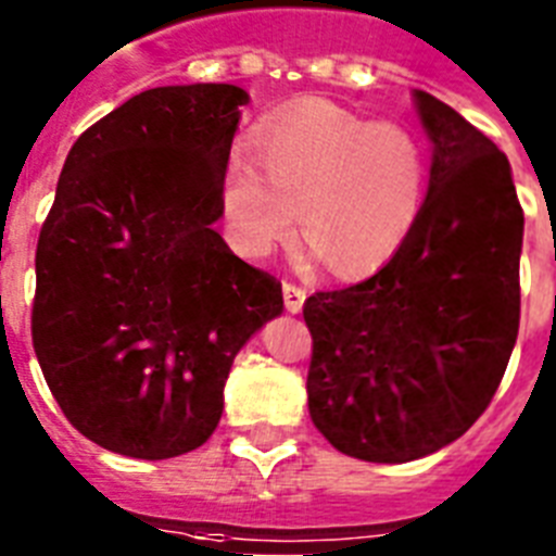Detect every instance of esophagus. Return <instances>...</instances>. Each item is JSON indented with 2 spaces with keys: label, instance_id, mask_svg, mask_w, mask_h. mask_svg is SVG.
<instances>
[{
  "label": "esophagus",
  "instance_id": "34e87169",
  "mask_svg": "<svg viewBox=\"0 0 556 556\" xmlns=\"http://www.w3.org/2000/svg\"><path fill=\"white\" fill-rule=\"evenodd\" d=\"M283 306H287V313H301V306H304L306 290L295 287V283L283 281Z\"/></svg>",
  "mask_w": 556,
  "mask_h": 556
}]
</instances>
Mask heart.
<instances>
[{"label": "heart", "instance_id": "b5f03b06", "mask_svg": "<svg viewBox=\"0 0 556 556\" xmlns=\"http://www.w3.org/2000/svg\"><path fill=\"white\" fill-rule=\"evenodd\" d=\"M428 189V146L410 126L304 100L255 128L252 157H229L220 212L235 250L257 261L290 241L301 208L313 255L362 278L402 250Z\"/></svg>", "mask_w": 556, "mask_h": 556}]
</instances>
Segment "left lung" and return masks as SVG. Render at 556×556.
Here are the masks:
<instances>
[{
  "mask_svg": "<svg viewBox=\"0 0 556 556\" xmlns=\"http://www.w3.org/2000/svg\"><path fill=\"white\" fill-rule=\"evenodd\" d=\"M413 97L433 143L419 224L372 278L304 304L313 425L341 454L390 465L437 454L485 413L519 330L508 157L451 105Z\"/></svg>",
  "mask_w": 556,
  "mask_h": 556,
  "instance_id": "obj_1",
  "label": "left lung"
}]
</instances>
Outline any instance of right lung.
<instances>
[{
	"mask_svg": "<svg viewBox=\"0 0 556 556\" xmlns=\"http://www.w3.org/2000/svg\"><path fill=\"white\" fill-rule=\"evenodd\" d=\"M226 83L149 88L77 137L37 243L30 336L65 419L135 459L201 447L281 281L212 229L241 105Z\"/></svg>",
	"mask_w": 556,
	"mask_h": 556,
	"instance_id": "1",
	"label": "right lung"
}]
</instances>
